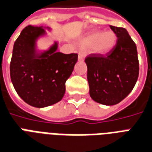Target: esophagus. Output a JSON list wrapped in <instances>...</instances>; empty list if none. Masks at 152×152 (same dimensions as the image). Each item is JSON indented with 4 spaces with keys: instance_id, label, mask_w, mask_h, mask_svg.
<instances>
[{
    "instance_id": "1",
    "label": "esophagus",
    "mask_w": 152,
    "mask_h": 152,
    "mask_svg": "<svg viewBox=\"0 0 152 152\" xmlns=\"http://www.w3.org/2000/svg\"><path fill=\"white\" fill-rule=\"evenodd\" d=\"M78 61H83L84 60V54L82 52L78 53Z\"/></svg>"
}]
</instances>
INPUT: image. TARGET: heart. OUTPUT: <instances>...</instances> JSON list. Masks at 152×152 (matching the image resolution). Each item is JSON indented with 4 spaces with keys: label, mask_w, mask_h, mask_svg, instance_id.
Masks as SVG:
<instances>
[{
    "label": "heart",
    "mask_w": 152,
    "mask_h": 152,
    "mask_svg": "<svg viewBox=\"0 0 152 152\" xmlns=\"http://www.w3.org/2000/svg\"><path fill=\"white\" fill-rule=\"evenodd\" d=\"M117 43V38L114 32L94 31L90 32L80 40L82 48H91L94 54L105 55L113 50Z\"/></svg>",
    "instance_id": "1"
}]
</instances>
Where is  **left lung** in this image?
Returning <instances> with one entry per match:
<instances>
[{"label": "left lung", "instance_id": "left-lung-1", "mask_svg": "<svg viewBox=\"0 0 152 152\" xmlns=\"http://www.w3.org/2000/svg\"><path fill=\"white\" fill-rule=\"evenodd\" d=\"M117 37L116 47L105 55L95 54L86 58L89 95L104 105L120 103L131 93L139 76L136 43L124 28L110 25Z\"/></svg>", "mask_w": 152, "mask_h": 152}]
</instances>
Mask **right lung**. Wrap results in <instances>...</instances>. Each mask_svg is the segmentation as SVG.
I'll return each mask as SVG.
<instances>
[{
	"instance_id": "right-lung-1",
	"label": "right lung",
	"mask_w": 152,
	"mask_h": 152,
	"mask_svg": "<svg viewBox=\"0 0 152 152\" xmlns=\"http://www.w3.org/2000/svg\"><path fill=\"white\" fill-rule=\"evenodd\" d=\"M50 27L23 28L13 46L10 77L17 94L29 105L44 108L60 102L66 91V81L77 61V54L58 52V41L43 50L38 41L48 37Z\"/></svg>"
}]
</instances>
